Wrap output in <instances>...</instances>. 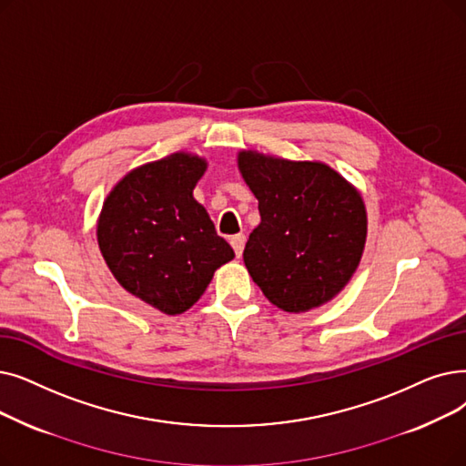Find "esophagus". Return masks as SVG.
I'll return each instance as SVG.
<instances>
[{
  "label": "esophagus",
  "mask_w": 466,
  "mask_h": 466,
  "mask_svg": "<svg viewBox=\"0 0 466 466\" xmlns=\"http://www.w3.org/2000/svg\"><path fill=\"white\" fill-rule=\"evenodd\" d=\"M230 244H232V248H234V251H236V255L239 257L241 253H244L246 236H244V234H236V236H232V238H230Z\"/></svg>",
  "instance_id": "obj_1"
}]
</instances>
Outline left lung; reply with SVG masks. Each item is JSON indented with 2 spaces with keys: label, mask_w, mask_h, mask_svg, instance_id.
Returning a JSON list of instances; mask_svg holds the SVG:
<instances>
[{
  "label": "left lung",
  "mask_w": 466,
  "mask_h": 466,
  "mask_svg": "<svg viewBox=\"0 0 466 466\" xmlns=\"http://www.w3.org/2000/svg\"><path fill=\"white\" fill-rule=\"evenodd\" d=\"M238 169L258 199L260 222L244 262L265 297L286 312L326 305L354 276L368 213L354 185L321 161L241 150Z\"/></svg>",
  "instance_id": "1"
}]
</instances>
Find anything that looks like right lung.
Instances as JSON below:
<instances>
[{
	"instance_id": "right-lung-1",
	"label": "right lung",
	"mask_w": 466,
	"mask_h": 466,
	"mask_svg": "<svg viewBox=\"0 0 466 466\" xmlns=\"http://www.w3.org/2000/svg\"><path fill=\"white\" fill-rule=\"evenodd\" d=\"M206 157L175 152L131 169L106 196L96 241L117 283L167 316L187 312L234 258L194 188Z\"/></svg>"
}]
</instances>
